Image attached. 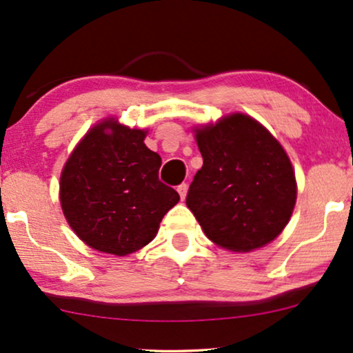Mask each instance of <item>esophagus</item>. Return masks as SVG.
I'll list each match as a JSON object with an SVG mask.
<instances>
[{"instance_id": "34e87169", "label": "esophagus", "mask_w": 353, "mask_h": 353, "mask_svg": "<svg viewBox=\"0 0 353 353\" xmlns=\"http://www.w3.org/2000/svg\"><path fill=\"white\" fill-rule=\"evenodd\" d=\"M178 193H180V198L185 199L186 198V193H188V185L186 183H181L178 186Z\"/></svg>"}]
</instances>
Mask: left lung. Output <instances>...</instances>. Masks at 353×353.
Masks as SVG:
<instances>
[{
    "instance_id": "1",
    "label": "left lung",
    "mask_w": 353,
    "mask_h": 353,
    "mask_svg": "<svg viewBox=\"0 0 353 353\" xmlns=\"http://www.w3.org/2000/svg\"><path fill=\"white\" fill-rule=\"evenodd\" d=\"M196 142L203 167L186 206L206 237L234 252L272 242L296 203V178L280 142L241 112L196 129Z\"/></svg>"
}]
</instances>
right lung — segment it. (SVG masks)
I'll return each instance as SVG.
<instances>
[{"label":"right lung","instance_id":"obj_1","mask_svg":"<svg viewBox=\"0 0 353 353\" xmlns=\"http://www.w3.org/2000/svg\"><path fill=\"white\" fill-rule=\"evenodd\" d=\"M143 139L145 130L106 119L81 139L65 163L62 211L91 249L119 256L142 249L180 201V194L159 180L162 159Z\"/></svg>","mask_w":353,"mask_h":353}]
</instances>
